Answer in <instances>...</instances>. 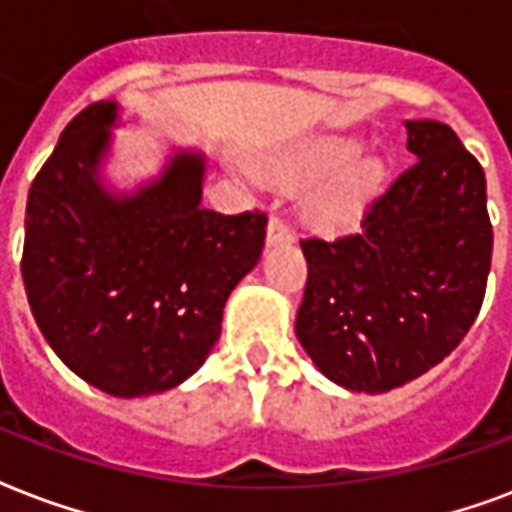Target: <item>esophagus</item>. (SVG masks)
Listing matches in <instances>:
<instances>
[{
    "label": "esophagus",
    "mask_w": 512,
    "mask_h": 512,
    "mask_svg": "<svg viewBox=\"0 0 512 512\" xmlns=\"http://www.w3.org/2000/svg\"><path fill=\"white\" fill-rule=\"evenodd\" d=\"M265 241H268V244H284V241H292V228L282 220V217H271V220H268Z\"/></svg>",
    "instance_id": "1"
}]
</instances>
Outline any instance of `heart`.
Listing matches in <instances>:
<instances>
[{
  "label": "heart",
  "mask_w": 512,
  "mask_h": 512,
  "mask_svg": "<svg viewBox=\"0 0 512 512\" xmlns=\"http://www.w3.org/2000/svg\"><path fill=\"white\" fill-rule=\"evenodd\" d=\"M357 142L330 136L287 152L271 163V174L284 185L308 187L303 214L317 228H338L349 220L368 187V169L357 158Z\"/></svg>",
  "instance_id": "heart-1"
}]
</instances>
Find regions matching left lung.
I'll return each instance as SVG.
<instances>
[{"instance_id":"1","label":"left lung","mask_w":512,"mask_h":512,"mask_svg":"<svg viewBox=\"0 0 512 512\" xmlns=\"http://www.w3.org/2000/svg\"><path fill=\"white\" fill-rule=\"evenodd\" d=\"M416 161L376 195L360 228L303 239L300 346L351 392H389L459 346L491 268L486 177L451 126L405 120Z\"/></svg>"}]
</instances>
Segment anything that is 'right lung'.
Here are the masks:
<instances>
[{"label":"right lung","instance_id":"add662e5","mask_svg":"<svg viewBox=\"0 0 512 512\" xmlns=\"http://www.w3.org/2000/svg\"><path fill=\"white\" fill-rule=\"evenodd\" d=\"M115 120V101H99L64 128L31 182L21 273L66 368L112 397H147L204 365L268 217L204 209L206 161L193 150L136 193H109L99 166Z\"/></svg>","mask_w":512,"mask_h":512}]
</instances>
